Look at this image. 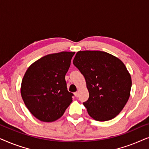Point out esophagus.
<instances>
[{"instance_id":"1","label":"esophagus","mask_w":149,"mask_h":149,"mask_svg":"<svg viewBox=\"0 0 149 149\" xmlns=\"http://www.w3.org/2000/svg\"><path fill=\"white\" fill-rule=\"evenodd\" d=\"M74 95H75V97H77L79 96V92H77H77H74Z\"/></svg>"}]
</instances>
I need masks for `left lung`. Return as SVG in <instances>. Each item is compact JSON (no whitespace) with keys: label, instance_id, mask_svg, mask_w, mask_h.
I'll return each instance as SVG.
<instances>
[{"label":"left lung","instance_id":"8db88e82","mask_svg":"<svg viewBox=\"0 0 149 149\" xmlns=\"http://www.w3.org/2000/svg\"><path fill=\"white\" fill-rule=\"evenodd\" d=\"M73 64L85 79L89 98L83 102L91 117L106 121L119 115L128 101L132 79L123 62L101 51H80Z\"/></svg>","mask_w":149,"mask_h":149}]
</instances>
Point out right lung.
<instances>
[{
  "instance_id": "1",
  "label": "right lung",
  "mask_w": 149,
  "mask_h": 149,
  "mask_svg": "<svg viewBox=\"0 0 149 149\" xmlns=\"http://www.w3.org/2000/svg\"><path fill=\"white\" fill-rule=\"evenodd\" d=\"M75 52L49 54L34 62L24 74L21 95L36 119L52 122L60 118L72 101L65 75Z\"/></svg>"
}]
</instances>
